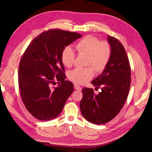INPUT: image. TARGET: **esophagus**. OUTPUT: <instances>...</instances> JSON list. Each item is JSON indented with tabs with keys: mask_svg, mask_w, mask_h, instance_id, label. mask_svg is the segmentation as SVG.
Returning a JSON list of instances; mask_svg holds the SVG:
<instances>
[{
	"mask_svg": "<svg viewBox=\"0 0 152 152\" xmlns=\"http://www.w3.org/2000/svg\"><path fill=\"white\" fill-rule=\"evenodd\" d=\"M74 87H75V89H77L78 91H81V89H82V87L80 86L77 85V84H74Z\"/></svg>",
	"mask_w": 152,
	"mask_h": 152,
	"instance_id": "obj_1",
	"label": "esophagus"
}]
</instances>
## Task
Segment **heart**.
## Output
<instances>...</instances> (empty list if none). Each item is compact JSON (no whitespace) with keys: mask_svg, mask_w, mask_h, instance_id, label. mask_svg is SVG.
Masks as SVG:
<instances>
[{"mask_svg":"<svg viewBox=\"0 0 152 152\" xmlns=\"http://www.w3.org/2000/svg\"><path fill=\"white\" fill-rule=\"evenodd\" d=\"M79 54H87L86 64L93 66L97 72L104 70L108 64L112 55V48L106 40L100 41L91 35L85 36L75 45ZM76 55L70 46H66L62 50L61 59L66 67H71L75 62ZM91 66L85 68L78 67L68 73V79L76 84H82L90 80L94 75Z\"/></svg>","mask_w":152,"mask_h":152,"instance_id":"1","label":"heart"}]
</instances>
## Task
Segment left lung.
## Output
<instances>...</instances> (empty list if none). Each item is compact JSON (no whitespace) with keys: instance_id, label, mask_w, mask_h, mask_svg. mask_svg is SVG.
Listing matches in <instances>:
<instances>
[{"instance_id":"8db88e82","label":"left lung","mask_w":152,"mask_h":152,"mask_svg":"<svg viewBox=\"0 0 152 152\" xmlns=\"http://www.w3.org/2000/svg\"><path fill=\"white\" fill-rule=\"evenodd\" d=\"M108 40L112 48L110 61L102 74L91 82L101 91L95 94L93 89L84 87L80 103L83 117L98 125L117 115L126 103L131 86V67L126 50L114 37L108 35Z\"/></svg>"}]
</instances>
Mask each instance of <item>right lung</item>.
I'll list each match as a JSON object with an SVG mask.
<instances>
[{"mask_svg": "<svg viewBox=\"0 0 152 152\" xmlns=\"http://www.w3.org/2000/svg\"><path fill=\"white\" fill-rule=\"evenodd\" d=\"M81 37L76 32L50 29L36 37L23 53L18 70L20 96L26 110L38 120L58 117L73 93V83L65 80L61 53ZM56 81L58 86L51 88Z\"/></svg>", "mask_w": 152, "mask_h": 152, "instance_id": "right-lung-1", "label": "right lung"}]
</instances>
